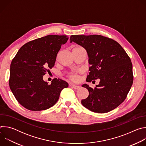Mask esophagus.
Wrapping results in <instances>:
<instances>
[{"label":"esophagus","mask_w":146,"mask_h":146,"mask_svg":"<svg viewBox=\"0 0 146 146\" xmlns=\"http://www.w3.org/2000/svg\"><path fill=\"white\" fill-rule=\"evenodd\" d=\"M72 87L73 88H74V90H78V89H79V88H80V86H76V85H73V84L72 85Z\"/></svg>","instance_id":"1"}]
</instances>
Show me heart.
<instances>
[{
    "mask_svg": "<svg viewBox=\"0 0 146 146\" xmlns=\"http://www.w3.org/2000/svg\"><path fill=\"white\" fill-rule=\"evenodd\" d=\"M77 48H80V47H77ZM69 78L72 80H73V81H76L78 80V76L77 74H70L69 76Z\"/></svg>",
    "mask_w": 146,
    "mask_h": 146,
    "instance_id": "b5f03b06",
    "label": "heart"
}]
</instances>
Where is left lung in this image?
Masks as SVG:
<instances>
[{
	"label": "left lung",
	"instance_id": "obj_1",
	"mask_svg": "<svg viewBox=\"0 0 146 146\" xmlns=\"http://www.w3.org/2000/svg\"><path fill=\"white\" fill-rule=\"evenodd\" d=\"M70 40V43L73 41L84 47L88 53L91 66L86 81L100 79L99 84L94 89L86 84L82 86L88 90L89 95L81 100V104L98 113L114 110L126 99L133 84L130 58L118 43L107 37L72 35Z\"/></svg>",
	"mask_w": 146,
	"mask_h": 146
}]
</instances>
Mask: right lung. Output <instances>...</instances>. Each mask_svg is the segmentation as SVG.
Listing matches in <instances>:
<instances>
[{
  "mask_svg": "<svg viewBox=\"0 0 146 146\" xmlns=\"http://www.w3.org/2000/svg\"><path fill=\"white\" fill-rule=\"evenodd\" d=\"M68 36L48 35L23 46L10 65L9 86L20 105L32 111L44 110L58 100L68 83L54 78L51 84L43 76L55 65L58 52Z\"/></svg>",
  "mask_w": 146,
  "mask_h": 146,
  "instance_id": "right-lung-1",
  "label": "right lung"
}]
</instances>
